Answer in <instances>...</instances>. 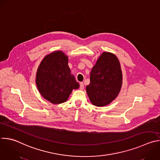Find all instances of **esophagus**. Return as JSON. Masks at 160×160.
<instances>
[{
  "label": "esophagus",
  "mask_w": 160,
  "mask_h": 160,
  "mask_svg": "<svg viewBox=\"0 0 160 160\" xmlns=\"http://www.w3.org/2000/svg\"><path fill=\"white\" fill-rule=\"evenodd\" d=\"M80 90H83V88H84V84H83V82H81L80 83Z\"/></svg>",
  "instance_id": "34e87169"
}]
</instances>
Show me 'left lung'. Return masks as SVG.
I'll return each mask as SVG.
<instances>
[{"instance_id": "1", "label": "left lung", "mask_w": 160, "mask_h": 160, "mask_svg": "<svg viewBox=\"0 0 160 160\" xmlns=\"http://www.w3.org/2000/svg\"><path fill=\"white\" fill-rule=\"evenodd\" d=\"M122 84V73L118 57L103 52L90 72V82L86 92L91 103L97 107L111 103L119 95Z\"/></svg>"}]
</instances>
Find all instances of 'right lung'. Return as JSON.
I'll list each match as a JSON object with an SVG mask.
<instances>
[{"instance_id":"obj_1","label":"right lung","mask_w":160,"mask_h":160,"mask_svg":"<svg viewBox=\"0 0 160 160\" xmlns=\"http://www.w3.org/2000/svg\"><path fill=\"white\" fill-rule=\"evenodd\" d=\"M68 63L65 53L56 51L45 56L38 68L37 88L42 97L53 104L66 102L72 90L80 87Z\"/></svg>"}]
</instances>
